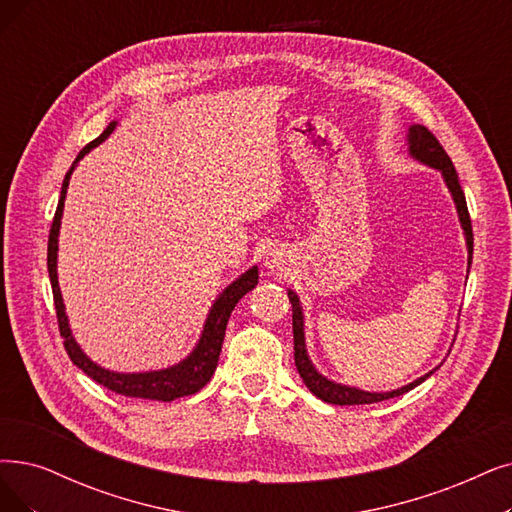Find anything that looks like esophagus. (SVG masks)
Masks as SVG:
<instances>
[{
  "instance_id": "esophagus-1",
  "label": "esophagus",
  "mask_w": 512,
  "mask_h": 512,
  "mask_svg": "<svg viewBox=\"0 0 512 512\" xmlns=\"http://www.w3.org/2000/svg\"><path fill=\"white\" fill-rule=\"evenodd\" d=\"M264 264H267V267L269 269H279V264H281V258H279V254H269L267 256V262H264Z\"/></svg>"
}]
</instances>
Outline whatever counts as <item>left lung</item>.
Masks as SVG:
<instances>
[{"label": "left lung", "instance_id": "8db88e82", "mask_svg": "<svg viewBox=\"0 0 512 512\" xmlns=\"http://www.w3.org/2000/svg\"><path fill=\"white\" fill-rule=\"evenodd\" d=\"M407 153H410L416 161L424 163L428 168H435L441 172L443 182L447 191L452 193V199L456 203V212H458V220L462 224L464 231V239H466V250H468V269L473 264V227H470V216H468V208H466V197L464 191L460 187V180L456 174V168L449 155L443 151V147L439 145V140L433 136V132H428L424 126L420 124H412L407 128ZM288 298L292 302V327H294V361H296V370L302 378V382L306 384L309 391L319 397L325 403L332 405H363V403H378L384 399H393L399 397L407 391H412L414 386L422 384L428 376H431L435 370H431L428 374L420 376L418 380L405 384L401 388H395V391H386V393H370V391H361V388L349 386V384H340L334 382L330 378H325L323 374L317 372V367L313 365L309 351H306V338H304V313L300 306V298L294 290H288ZM452 351V349H449ZM449 355V353H447Z\"/></svg>", "mask_w": 512, "mask_h": 512}]
</instances>
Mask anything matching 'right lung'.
<instances>
[{
    "label": "right lung",
    "mask_w": 512,
    "mask_h": 512,
    "mask_svg": "<svg viewBox=\"0 0 512 512\" xmlns=\"http://www.w3.org/2000/svg\"><path fill=\"white\" fill-rule=\"evenodd\" d=\"M117 126V121H111L107 130L102 132L96 140H92L88 147L81 149L77 159L73 161V166L69 168L65 180H63V189H60V199H58V208L52 220V229H50V239H48V273H50V283H52V294H54V306H56V317H58V327H60V336L65 340V349L71 361L79 367L81 372L88 374L94 382L102 384L105 388L119 395L126 397H140V399H155V401H174L178 397H187L195 395L201 391L203 386L210 382V378L216 372L220 349H222V340H224V330H227L229 317L235 309V304L248 294L250 290L256 288L258 283V267H252L239 275L233 283H229L224 288L208 313L206 323H203L201 336L197 344L193 346V351L174 365L163 367V370H151V372H111L107 367H100L94 363L77 340L73 338V332L69 327V317L65 313V302L63 294H60V285H58V273H56V262H58V233H60V220H63V208H65V199H67V189H69V180L79 163V159H84L94 147H98L102 140H105Z\"/></svg>",
    "instance_id": "1"
}]
</instances>
